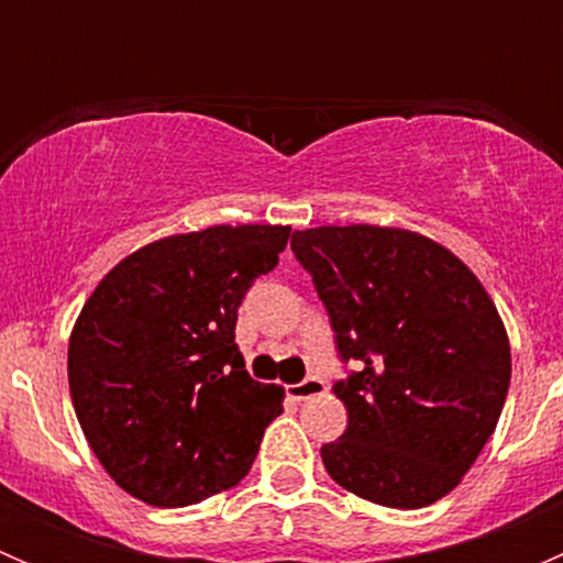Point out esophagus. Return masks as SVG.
<instances>
[{"label": "esophagus", "mask_w": 563, "mask_h": 563, "mask_svg": "<svg viewBox=\"0 0 563 563\" xmlns=\"http://www.w3.org/2000/svg\"><path fill=\"white\" fill-rule=\"evenodd\" d=\"M323 391H327V382L318 376H308L305 382L288 387V397H291V400H308V397L323 395Z\"/></svg>", "instance_id": "1"}]
</instances>
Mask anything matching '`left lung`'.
Segmentation results:
<instances>
[{
    "instance_id": "1",
    "label": "left lung",
    "mask_w": 563,
    "mask_h": 563,
    "mask_svg": "<svg viewBox=\"0 0 563 563\" xmlns=\"http://www.w3.org/2000/svg\"><path fill=\"white\" fill-rule=\"evenodd\" d=\"M343 362L332 387L349 428L321 446L323 468L354 496L419 509L455 490L496 430L512 354L496 305L439 242L406 229L294 231Z\"/></svg>"
}]
</instances>
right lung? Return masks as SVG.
Returning a JSON list of instances; mask_svg holds the SVG:
<instances>
[{
    "label": "right lung",
    "instance_id": "1",
    "mask_svg": "<svg viewBox=\"0 0 563 563\" xmlns=\"http://www.w3.org/2000/svg\"><path fill=\"white\" fill-rule=\"evenodd\" d=\"M291 225H212L135 250L100 280L67 349L73 408L113 482L152 507L240 485L283 389L253 382L236 310Z\"/></svg>",
    "mask_w": 563,
    "mask_h": 563
}]
</instances>
